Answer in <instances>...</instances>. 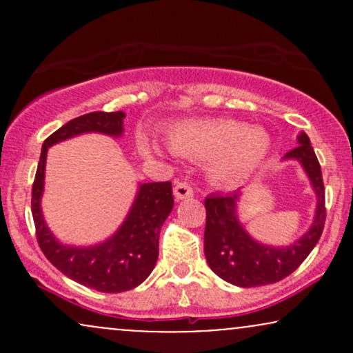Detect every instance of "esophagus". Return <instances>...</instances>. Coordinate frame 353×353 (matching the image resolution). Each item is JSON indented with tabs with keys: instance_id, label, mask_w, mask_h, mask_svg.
Listing matches in <instances>:
<instances>
[{
	"instance_id": "esophagus-1",
	"label": "esophagus",
	"mask_w": 353,
	"mask_h": 353,
	"mask_svg": "<svg viewBox=\"0 0 353 353\" xmlns=\"http://www.w3.org/2000/svg\"><path fill=\"white\" fill-rule=\"evenodd\" d=\"M174 196L176 199H189V197L194 196V189L190 188L188 182H176L174 185Z\"/></svg>"
}]
</instances>
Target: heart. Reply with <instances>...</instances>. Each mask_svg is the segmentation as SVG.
<instances>
[{
	"instance_id": "1",
	"label": "heart",
	"mask_w": 353,
	"mask_h": 353,
	"mask_svg": "<svg viewBox=\"0 0 353 353\" xmlns=\"http://www.w3.org/2000/svg\"><path fill=\"white\" fill-rule=\"evenodd\" d=\"M174 152L190 159H209L210 179L239 184L259 168L269 154L270 139L262 129L247 128L232 119H210L177 125L169 134ZM148 151H159L144 144Z\"/></svg>"
}]
</instances>
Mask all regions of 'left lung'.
<instances>
[{"mask_svg": "<svg viewBox=\"0 0 353 353\" xmlns=\"http://www.w3.org/2000/svg\"><path fill=\"white\" fill-rule=\"evenodd\" d=\"M297 139L299 145L285 154V159H297L303 165L317 194V210L309 232L292 245L269 247L255 242L237 221L239 192L205 197L204 254L210 269L225 282L259 287L282 281L305 261L322 236L327 216L322 171L309 136L302 132Z\"/></svg>", "mask_w": 353, "mask_h": 353, "instance_id": "obj_1", "label": "left lung"}]
</instances>
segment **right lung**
I'll return each instance as SVG.
<instances>
[{"label": "right lung", "instance_id": "right-lung-1", "mask_svg": "<svg viewBox=\"0 0 353 353\" xmlns=\"http://www.w3.org/2000/svg\"><path fill=\"white\" fill-rule=\"evenodd\" d=\"M124 112L94 111L71 119L44 141L31 192V212L36 239L43 254L56 269L74 282L99 292L117 294L131 290L148 279L159 255V232L174 208L172 184L148 182L137 194L131 212L109 241L94 247L63 245L52 237L41 214L44 164L48 148L83 132L119 136Z\"/></svg>", "mask_w": 353, "mask_h": 353}]
</instances>
